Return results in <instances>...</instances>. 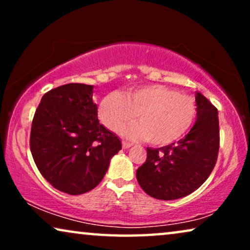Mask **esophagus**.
Returning a JSON list of instances; mask_svg holds the SVG:
<instances>
[{"instance_id": "obj_1", "label": "esophagus", "mask_w": 250, "mask_h": 250, "mask_svg": "<svg viewBox=\"0 0 250 250\" xmlns=\"http://www.w3.org/2000/svg\"><path fill=\"white\" fill-rule=\"evenodd\" d=\"M133 145L132 143H129V142H127V141H123V148L124 149H128V148H131Z\"/></svg>"}]
</instances>
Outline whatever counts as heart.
I'll return each instance as SVG.
<instances>
[{
	"label": "heart",
	"mask_w": 250,
	"mask_h": 250,
	"mask_svg": "<svg viewBox=\"0 0 250 250\" xmlns=\"http://www.w3.org/2000/svg\"><path fill=\"white\" fill-rule=\"evenodd\" d=\"M139 112L140 124L125 131L131 139H148L155 146L179 141L193 125L196 101L162 84L143 85L121 93L111 92L99 104V117L110 131L118 133L134 122Z\"/></svg>",
	"instance_id": "heart-1"
}]
</instances>
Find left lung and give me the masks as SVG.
<instances>
[{
  "instance_id": "obj_1",
  "label": "left lung",
  "mask_w": 250,
  "mask_h": 250,
  "mask_svg": "<svg viewBox=\"0 0 250 250\" xmlns=\"http://www.w3.org/2000/svg\"><path fill=\"white\" fill-rule=\"evenodd\" d=\"M197 121L177 143L146 148V160L136 170L140 187L150 197L174 200L197 190L210 175L220 149L218 112L197 92Z\"/></svg>"
}]
</instances>
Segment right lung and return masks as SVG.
Segmentation results:
<instances>
[{"label":"right lung","mask_w":250,"mask_h":250,"mask_svg":"<svg viewBox=\"0 0 250 250\" xmlns=\"http://www.w3.org/2000/svg\"><path fill=\"white\" fill-rule=\"evenodd\" d=\"M93 85L70 83L43 95L32 123L30 151L44 179L64 193L94 189L122 149L114 133L99 123Z\"/></svg>","instance_id":"add662e5"}]
</instances>
